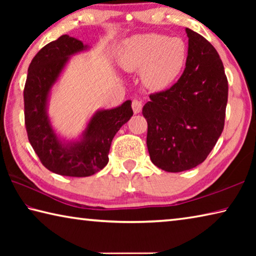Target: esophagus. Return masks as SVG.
<instances>
[{
    "mask_svg": "<svg viewBox=\"0 0 256 256\" xmlns=\"http://www.w3.org/2000/svg\"><path fill=\"white\" fill-rule=\"evenodd\" d=\"M132 110L136 114H138L142 110V102L138 99H134V100H132Z\"/></svg>",
    "mask_w": 256,
    "mask_h": 256,
    "instance_id": "esophagus-1",
    "label": "esophagus"
}]
</instances>
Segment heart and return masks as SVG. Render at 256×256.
I'll return each mask as SVG.
<instances>
[{
  "label": "heart",
  "instance_id": "heart-1",
  "mask_svg": "<svg viewBox=\"0 0 256 256\" xmlns=\"http://www.w3.org/2000/svg\"><path fill=\"white\" fill-rule=\"evenodd\" d=\"M186 58L188 47L182 38L144 34L125 42L120 54V66L128 72L141 71L146 88L162 92L180 76Z\"/></svg>",
  "mask_w": 256,
  "mask_h": 256
}]
</instances>
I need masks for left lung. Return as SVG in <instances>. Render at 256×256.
<instances>
[{"instance_id": "obj_1", "label": "left lung", "mask_w": 256, "mask_h": 256, "mask_svg": "<svg viewBox=\"0 0 256 256\" xmlns=\"http://www.w3.org/2000/svg\"><path fill=\"white\" fill-rule=\"evenodd\" d=\"M185 32L188 54L183 74L170 88L151 94L142 110L151 162L170 172L204 162L224 130L228 100L219 54L200 34Z\"/></svg>"}]
</instances>
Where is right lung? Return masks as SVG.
Listing matches in <instances>:
<instances>
[{
	"label": "right lung",
	"instance_id": "add662e5",
	"mask_svg": "<svg viewBox=\"0 0 256 256\" xmlns=\"http://www.w3.org/2000/svg\"><path fill=\"white\" fill-rule=\"evenodd\" d=\"M86 48L81 40L63 34L34 55L24 84L28 140L47 170L62 176L86 177L102 170L108 162L112 138L133 115L131 100H126L120 107L97 112L80 142L66 146L58 140L47 118V98L68 56Z\"/></svg>",
	"mask_w": 256,
	"mask_h": 256
}]
</instances>
